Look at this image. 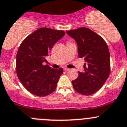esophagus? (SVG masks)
<instances>
[{"mask_svg": "<svg viewBox=\"0 0 127 127\" xmlns=\"http://www.w3.org/2000/svg\"><path fill=\"white\" fill-rule=\"evenodd\" d=\"M63 69H64V71H69V68H66V67H64V68H63Z\"/></svg>", "mask_w": 127, "mask_h": 127, "instance_id": "34e87169", "label": "esophagus"}]
</instances>
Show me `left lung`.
I'll list each match as a JSON object with an SVG mask.
<instances>
[{"label": "left lung", "instance_id": "1", "mask_svg": "<svg viewBox=\"0 0 127 127\" xmlns=\"http://www.w3.org/2000/svg\"><path fill=\"white\" fill-rule=\"evenodd\" d=\"M66 33L75 40L80 58H84L83 72L78 71V77L72 81L76 92L90 95L97 92L109 77L110 54L101 36L85 27L69 30Z\"/></svg>", "mask_w": 127, "mask_h": 127}]
</instances>
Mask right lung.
I'll return each instance as SVG.
<instances>
[{
	"mask_svg": "<svg viewBox=\"0 0 127 127\" xmlns=\"http://www.w3.org/2000/svg\"><path fill=\"white\" fill-rule=\"evenodd\" d=\"M65 35L63 30L48 28L36 30L25 38L16 55V73L27 91L36 96L44 97L56 90L62 68L53 69L44 65L54 44Z\"/></svg>",
	"mask_w": 127,
	"mask_h": 127,
	"instance_id": "1",
	"label": "right lung"
}]
</instances>
